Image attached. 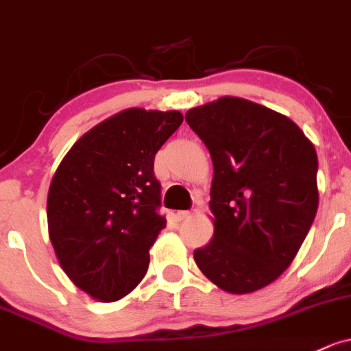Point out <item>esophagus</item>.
Returning a JSON list of instances; mask_svg holds the SVG:
<instances>
[{"label":"esophagus","instance_id":"34e87169","mask_svg":"<svg viewBox=\"0 0 351 351\" xmlns=\"http://www.w3.org/2000/svg\"><path fill=\"white\" fill-rule=\"evenodd\" d=\"M189 216H191L189 210H177V213H176V217H177V219H179V221L187 219V217H189Z\"/></svg>","mask_w":351,"mask_h":351}]
</instances>
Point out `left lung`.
<instances>
[{"label": "left lung", "instance_id": "obj_1", "mask_svg": "<svg viewBox=\"0 0 351 351\" xmlns=\"http://www.w3.org/2000/svg\"><path fill=\"white\" fill-rule=\"evenodd\" d=\"M186 122L214 167V236L195 265L222 291H258L288 269L316 216L315 145L291 119L239 97L191 108Z\"/></svg>", "mask_w": 351, "mask_h": 351}]
</instances>
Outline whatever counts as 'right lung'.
<instances>
[{"label": "right lung", "mask_w": 351, "mask_h": 351, "mask_svg": "<svg viewBox=\"0 0 351 351\" xmlns=\"http://www.w3.org/2000/svg\"><path fill=\"white\" fill-rule=\"evenodd\" d=\"M182 120L177 110L127 108L82 135L55 171L48 236L66 276L93 300H120L145 276L165 228L154 159Z\"/></svg>", "instance_id": "obj_1"}]
</instances>
